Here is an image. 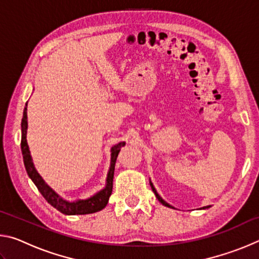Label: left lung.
I'll return each instance as SVG.
<instances>
[{"label": "left lung", "mask_w": 259, "mask_h": 259, "mask_svg": "<svg viewBox=\"0 0 259 259\" xmlns=\"http://www.w3.org/2000/svg\"><path fill=\"white\" fill-rule=\"evenodd\" d=\"M150 185H151V187H152V191H153V192H154V194H155V196H156V199H157V200H159V201H160V202H161L162 204H163V205H165V207H168V208H174V207H172V205H170L169 203H166V202H165V201H164L163 199H162V198H161V196L159 195V193H157V192H156V190H155V187H154V185H153V183L151 182V179H150ZM208 208H210V205H205V207H202V208H201V209H208Z\"/></svg>", "instance_id": "obj_1"}]
</instances>
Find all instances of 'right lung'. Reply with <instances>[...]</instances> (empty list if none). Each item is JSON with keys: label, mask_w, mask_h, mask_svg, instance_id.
Returning a JSON list of instances; mask_svg holds the SVG:
<instances>
[{"label": "right lung", "mask_w": 259, "mask_h": 259, "mask_svg": "<svg viewBox=\"0 0 259 259\" xmlns=\"http://www.w3.org/2000/svg\"><path fill=\"white\" fill-rule=\"evenodd\" d=\"M27 103H26L23 114V120H21V153H23L24 164L27 175L29 178L32 179V182L35 184V186L37 187V190L40 191L43 198L48 201V203H50L52 207L59 210L61 213L68 214V216H71V214L94 213L100 211V210L106 207L113 190V178L116 157L119 155L121 147L124 146L125 143L120 142L112 146L111 148V164H109V169L106 177V185H105L103 190H100L93 196H90V198L84 200L68 201L66 199L61 198L58 193L55 190H52V188L45 182V179L42 178L41 175L37 172V170L33 163V159L32 155H30V151L27 144Z\"/></svg>", "instance_id": "1"}]
</instances>
